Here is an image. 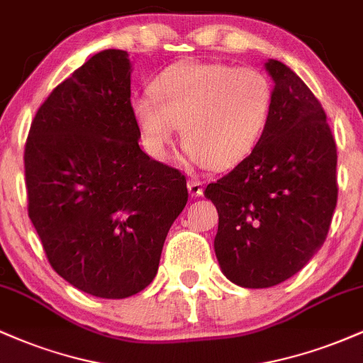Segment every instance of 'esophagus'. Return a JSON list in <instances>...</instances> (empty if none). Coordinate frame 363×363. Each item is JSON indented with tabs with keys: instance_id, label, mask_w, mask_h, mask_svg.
<instances>
[{
	"instance_id": "obj_1",
	"label": "esophagus",
	"mask_w": 363,
	"mask_h": 363,
	"mask_svg": "<svg viewBox=\"0 0 363 363\" xmlns=\"http://www.w3.org/2000/svg\"><path fill=\"white\" fill-rule=\"evenodd\" d=\"M187 189H189L191 196L198 198V196H201L203 191H205V184H203L199 179H189V181H187Z\"/></svg>"
}]
</instances>
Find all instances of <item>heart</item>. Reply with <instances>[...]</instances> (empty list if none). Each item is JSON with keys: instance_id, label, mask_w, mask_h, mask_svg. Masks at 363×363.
I'll return each mask as SVG.
<instances>
[{"instance_id": "1", "label": "heart", "mask_w": 363, "mask_h": 363, "mask_svg": "<svg viewBox=\"0 0 363 363\" xmlns=\"http://www.w3.org/2000/svg\"><path fill=\"white\" fill-rule=\"evenodd\" d=\"M150 91L131 101L150 155L164 158L181 126L189 160L216 170L234 167L252 152L273 106L264 74L223 62H176L158 74Z\"/></svg>"}]
</instances>
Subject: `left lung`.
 <instances>
[{"instance_id": "8db88e82", "label": "left lung", "mask_w": 363, "mask_h": 363, "mask_svg": "<svg viewBox=\"0 0 363 363\" xmlns=\"http://www.w3.org/2000/svg\"><path fill=\"white\" fill-rule=\"evenodd\" d=\"M264 66L274 82L264 131L251 155L205 189L218 211L216 259L244 289H268L301 272L326 240L338 201L326 112L289 66Z\"/></svg>"}]
</instances>
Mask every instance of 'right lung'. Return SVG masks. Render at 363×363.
Listing matches in <instances>:
<instances>
[{"label": "right lung", "mask_w": 363, "mask_h": 363, "mask_svg": "<svg viewBox=\"0 0 363 363\" xmlns=\"http://www.w3.org/2000/svg\"><path fill=\"white\" fill-rule=\"evenodd\" d=\"M128 52L106 49L51 91L25 145L28 216L52 269L126 298L155 278L186 177L140 148Z\"/></svg>", "instance_id": "1"}]
</instances>
